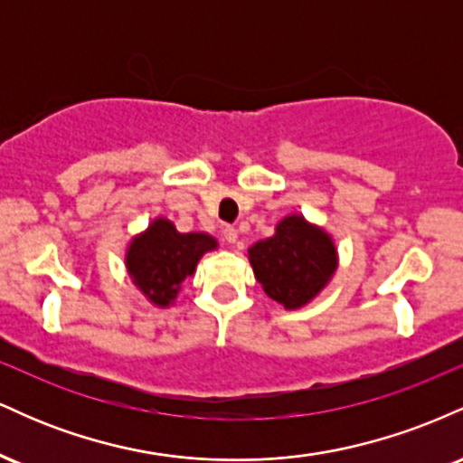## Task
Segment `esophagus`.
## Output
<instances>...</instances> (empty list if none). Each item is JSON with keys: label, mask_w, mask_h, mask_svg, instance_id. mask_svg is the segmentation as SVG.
<instances>
[{"label": "esophagus", "mask_w": 463, "mask_h": 463, "mask_svg": "<svg viewBox=\"0 0 463 463\" xmlns=\"http://www.w3.org/2000/svg\"><path fill=\"white\" fill-rule=\"evenodd\" d=\"M222 237H224V241H226V243H237V237H239L237 228L226 226L224 231H222Z\"/></svg>", "instance_id": "1"}]
</instances>
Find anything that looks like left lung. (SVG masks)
<instances>
[{
	"label": "left lung",
	"mask_w": 463,
	"mask_h": 463,
	"mask_svg": "<svg viewBox=\"0 0 463 463\" xmlns=\"http://www.w3.org/2000/svg\"><path fill=\"white\" fill-rule=\"evenodd\" d=\"M254 279L287 311L309 305L337 269L333 237L298 213L283 217L272 237L248 248Z\"/></svg>",
	"instance_id": "8db88e82"
}]
</instances>
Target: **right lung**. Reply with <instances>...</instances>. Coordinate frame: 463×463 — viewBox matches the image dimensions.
Instances as JSON below:
<instances>
[{
    "label": "right lung",
    "mask_w": 463,
    "mask_h": 463,
    "mask_svg": "<svg viewBox=\"0 0 463 463\" xmlns=\"http://www.w3.org/2000/svg\"><path fill=\"white\" fill-rule=\"evenodd\" d=\"M217 248V239L206 232H178L165 217H156L126 250V268L137 289L154 307L174 305L180 285L194 276L202 254Z\"/></svg>",
    "instance_id": "1"
}]
</instances>
